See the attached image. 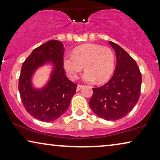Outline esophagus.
Masks as SVG:
<instances>
[{"mask_svg":"<svg viewBox=\"0 0 160 160\" xmlns=\"http://www.w3.org/2000/svg\"><path fill=\"white\" fill-rule=\"evenodd\" d=\"M83 87H84V85H82V84H78L77 86V90H80V89H82Z\"/></svg>","mask_w":160,"mask_h":160,"instance_id":"1","label":"esophagus"}]
</instances>
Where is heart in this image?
<instances>
[{
  "label": "heart",
  "mask_w": 160,
  "mask_h": 160,
  "mask_svg": "<svg viewBox=\"0 0 160 160\" xmlns=\"http://www.w3.org/2000/svg\"><path fill=\"white\" fill-rule=\"evenodd\" d=\"M63 65L71 79H76L84 66L83 79L87 82L97 80L102 83L112 75L115 65L114 54L110 48L87 43L76 47L73 54H66Z\"/></svg>",
  "instance_id": "1"
}]
</instances>
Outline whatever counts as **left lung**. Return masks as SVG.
<instances>
[{"label":"left lung","instance_id":"obj_1","mask_svg":"<svg viewBox=\"0 0 160 160\" xmlns=\"http://www.w3.org/2000/svg\"><path fill=\"white\" fill-rule=\"evenodd\" d=\"M117 58L115 71L103 86L92 88L89 104L98 117L106 120L120 119L130 113L138 101L142 82L137 63L117 43L108 41Z\"/></svg>","mask_w":160,"mask_h":160}]
</instances>
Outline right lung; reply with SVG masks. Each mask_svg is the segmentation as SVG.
Masks as SVG:
<instances>
[{"mask_svg": "<svg viewBox=\"0 0 160 160\" xmlns=\"http://www.w3.org/2000/svg\"><path fill=\"white\" fill-rule=\"evenodd\" d=\"M63 43L47 41L35 49L24 62L19 81L22 101L28 113L41 122L54 121L65 112L71 103L77 84L65 76L63 68ZM52 64L50 78L46 85L36 88L32 80L38 67Z\"/></svg>", "mask_w": 160, "mask_h": 160, "instance_id": "obj_1", "label": "right lung"}]
</instances>
